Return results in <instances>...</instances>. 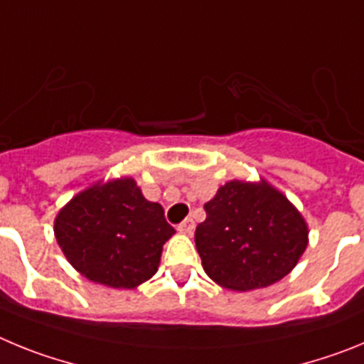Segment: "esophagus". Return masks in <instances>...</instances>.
<instances>
[{"instance_id": "1", "label": "esophagus", "mask_w": 364, "mask_h": 364, "mask_svg": "<svg viewBox=\"0 0 364 364\" xmlns=\"http://www.w3.org/2000/svg\"><path fill=\"white\" fill-rule=\"evenodd\" d=\"M176 230H178L180 233L193 235V231H195V222H193V218H186L182 224H178V228H176Z\"/></svg>"}]
</instances>
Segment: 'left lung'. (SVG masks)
Instances as JSON below:
<instances>
[{"label":"left lung","instance_id":"1","mask_svg":"<svg viewBox=\"0 0 364 364\" xmlns=\"http://www.w3.org/2000/svg\"><path fill=\"white\" fill-rule=\"evenodd\" d=\"M195 231L204 272L235 291L266 288L297 266L308 246L301 211L269 182L230 180L204 204Z\"/></svg>","mask_w":364,"mask_h":364}]
</instances>
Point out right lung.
Here are the masks:
<instances>
[{
	"instance_id": "1",
	"label": "right lung",
	"mask_w": 364,
	"mask_h": 364,
	"mask_svg": "<svg viewBox=\"0 0 364 364\" xmlns=\"http://www.w3.org/2000/svg\"><path fill=\"white\" fill-rule=\"evenodd\" d=\"M173 235L162 205L147 200L131 176L100 180L54 218V237L70 266L96 284L124 290L153 277Z\"/></svg>"
}]
</instances>
